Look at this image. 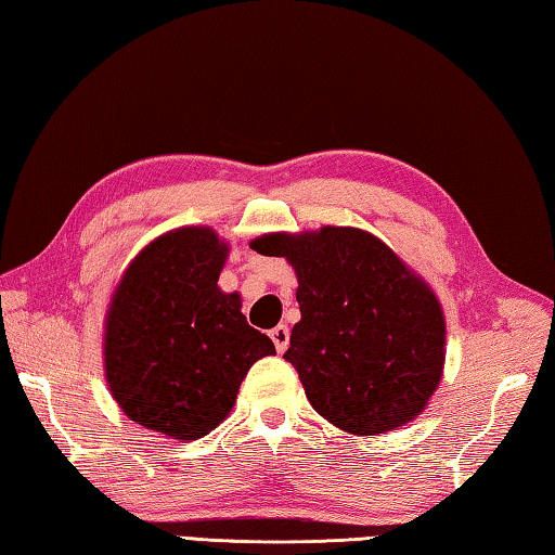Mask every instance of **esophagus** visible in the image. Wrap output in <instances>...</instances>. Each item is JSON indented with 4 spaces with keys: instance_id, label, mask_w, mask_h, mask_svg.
Segmentation results:
<instances>
[{
    "instance_id": "esophagus-1",
    "label": "esophagus",
    "mask_w": 555,
    "mask_h": 555,
    "mask_svg": "<svg viewBox=\"0 0 555 555\" xmlns=\"http://www.w3.org/2000/svg\"><path fill=\"white\" fill-rule=\"evenodd\" d=\"M271 341H274V346H276V351L279 353H284L286 349H288V339H291V332H288V327L286 324H279V327H274L271 330Z\"/></svg>"
}]
</instances>
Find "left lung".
Here are the masks:
<instances>
[{
    "mask_svg": "<svg viewBox=\"0 0 555 555\" xmlns=\"http://www.w3.org/2000/svg\"><path fill=\"white\" fill-rule=\"evenodd\" d=\"M259 255L286 257L300 322L284 353L320 416L353 436L416 418L444 365V318L430 286L375 235L324 225L271 233Z\"/></svg>",
    "mask_w": 555,
    "mask_h": 555,
    "instance_id": "left-lung-1",
    "label": "left lung"
}]
</instances>
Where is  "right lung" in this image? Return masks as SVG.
Masks as SVG:
<instances>
[{"label": "right lung", "mask_w": 555, "mask_h": 555, "mask_svg": "<svg viewBox=\"0 0 555 555\" xmlns=\"http://www.w3.org/2000/svg\"><path fill=\"white\" fill-rule=\"evenodd\" d=\"M228 245L211 228H178L134 257L105 318V377L125 414L197 440L233 409L259 358L276 349L249 327L241 296L219 288Z\"/></svg>", "instance_id": "right-lung-1"}]
</instances>
